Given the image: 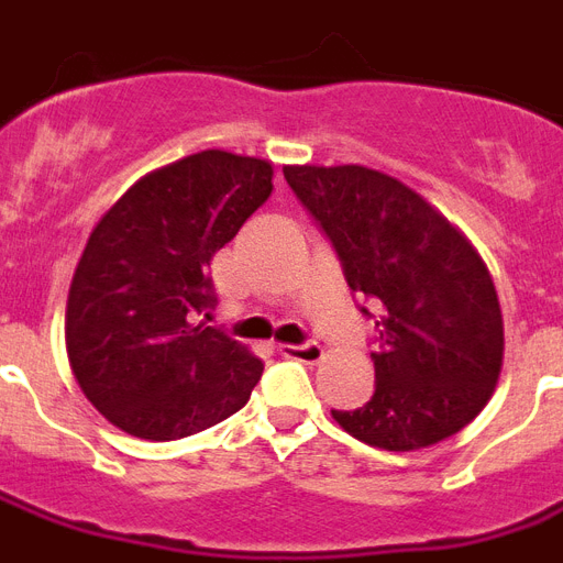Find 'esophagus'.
I'll list each match as a JSON object with an SVG mask.
<instances>
[{"label": "esophagus", "instance_id": "esophagus-1", "mask_svg": "<svg viewBox=\"0 0 563 563\" xmlns=\"http://www.w3.org/2000/svg\"><path fill=\"white\" fill-rule=\"evenodd\" d=\"M283 358L303 361V364H314V361L323 358V346L314 344V341H306V344H280Z\"/></svg>", "mask_w": 563, "mask_h": 563}]
</instances>
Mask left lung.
I'll return each instance as SVG.
<instances>
[{
  "label": "left lung",
  "instance_id": "1",
  "mask_svg": "<svg viewBox=\"0 0 563 563\" xmlns=\"http://www.w3.org/2000/svg\"><path fill=\"white\" fill-rule=\"evenodd\" d=\"M297 202L332 242L346 286L376 321V390L332 410L350 437L416 451L463 431L504 364L495 283L472 242L396 178L358 164L286 167Z\"/></svg>",
  "mask_w": 563,
  "mask_h": 563
}]
</instances>
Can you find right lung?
Wrapping results in <instances>:
<instances>
[{"instance_id": "add662e5", "label": "right lung", "mask_w": 563, "mask_h": 563, "mask_svg": "<svg viewBox=\"0 0 563 563\" xmlns=\"http://www.w3.org/2000/svg\"><path fill=\"white\" fill-rule=\"evenodd\" d=\"M272 190L268 162L205 150L135 181L91 231L66 350L86 399L121 431L181 440L245 408L263 361L199 318L217 306L210 260Z\"/></svg>"}]
</instances>
